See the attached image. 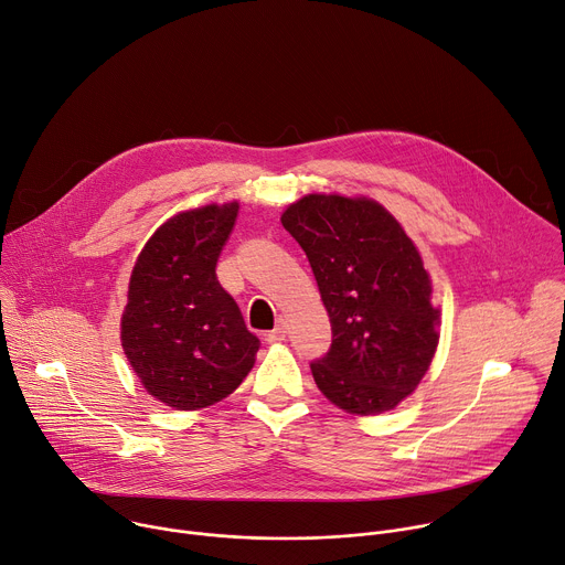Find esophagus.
Instances as JSON below:
<instances>
[{"mask_svg":"<svg viewBox=\"0 0 565 565\" xmlns=\"http://www.w3.org/2000/svg\"><path fill=\"white\" fill-rule=\"evenodd\" d=\"M266 340H268V342H281V340H286V324L279 322L273 331L266 333Z\"/></svg>","mask_w":565,"mask_h":565,"instance_id":"obj_1","label":"esophagus"}]
</instances>
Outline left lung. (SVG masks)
Wrapping results in <instances>:
<instances>
[{"label":"left lung","mask_w":565,"mask_h":565,"mask_svg":"<svg viewBox=\"0 0 565 565\" xmlns=\"http://www.w3.org/2000/svg\"><path fill=\"white\" fill-rule=\"evenodd\" d=\"M281 225L309 256L331 320V347L311 363L318 387L355 415L392 409L415 392L439 340L415 243L367 198L311 193Z\"/></svg>","instance_id":"1"}]
</instances>
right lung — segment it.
Instances as JSON below:
<instances>
[{"label": "right lung", "mask_w": 565, "mask_h": 565, "mask_svg": "<svg viewBox=\"0 0 565 565\" xmlns=\"http://www.w3.org/2000/svg\"><path fill=\"white\" fill-rule=\"evenodd\" d=\"M236 214L238 202H230L173 216L150 236L130 275L124 353L148 394L178 409L232 394L262 344L216 277Z\"/></svg>", "instance_id": "1"}]
</instances>
